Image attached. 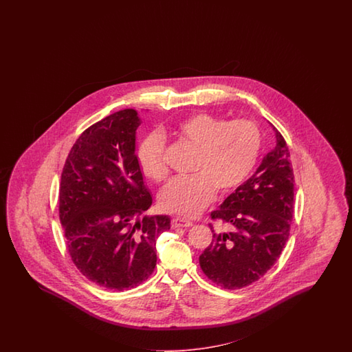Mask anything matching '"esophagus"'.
Segmentation results:
<instances>
[{
	"label": "esophagus",
	"mask_w": 352,
	"mask_h": 352,
	"mask_svg": "<svg viewBox=\"0 0 352 352\" xmlns=\"http://www.w3.org/2000/svg\"><path fill=\"white\" fill-rule=\"evenodd\" d=\"M192 222L184 218H173L171 219V228H182V227H191Z\"/></svg>",
	"instance_id": "esophagus-1"
}]
</instances>
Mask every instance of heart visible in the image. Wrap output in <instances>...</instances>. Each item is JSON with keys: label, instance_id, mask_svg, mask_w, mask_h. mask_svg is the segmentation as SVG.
Returning <instances> with one entry per match:
<instances>
[{"label": "heart", "instance_id": "1", "mask_svg": "<svg viewBox=\"0 0 352 352\" xmlns=\"http://www.w3.org/2000/svg\"><path fill=\"white\" fill-rule=\"evenodd\" d=\"M168 135L196 148L193 175L173 179L160 195L165 210L186 217L201 213L215 191L226 195L244 183L256 166L262 146L261 131L250 120L224 121L209 113L192 115L181 120L169 133H152L139 144L140 171L157 183L169 175L164 140Z\"/></svg>", "mask_w": 352, "mask_h": 352}]
</instances>
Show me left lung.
Instances as JSON below:
<instances>
[{
  "mask_svg": "<svg viewBox=\"0 0 352 352\" xmlns=\"http://www.w3.org/2000/svg\"><path fill=\"white\" fill-rule=\"evenodd\" d=\"M274 129L276 147L210 214L228 230L215 232L209 223L213 240L199 262L205 276L224 289L245 288L256 283L275 265L288 241L294 214V174L287 142Z\"/></svg>",
  "mask_w": 352,
  "mask_h": 352,
  "instance_id": "obj_1",
  "label": "left lung"
}]
</instances>
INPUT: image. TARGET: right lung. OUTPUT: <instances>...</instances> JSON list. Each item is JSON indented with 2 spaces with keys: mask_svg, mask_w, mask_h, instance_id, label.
Returning <instances> with one entry per match:
<instances>
[{
  "mask_svg": "<svg viewBox=\"0 0 352 352\" xmlns=\"http://www.w3.org/2000/svg\"><path fill=\"white\" fill-rule=\"evenodd\" d=\"M138 111H118L82 131L64 162L59 218L78 271L109 290L134 288L156 267L168 215L147 217L152 197L135 155Z\"/></svg>",
  "mask_w": 352,
  "mask_h": 352,
  "instance_id": "obj_1",
  "label": "right lung"
}]
</instances>
